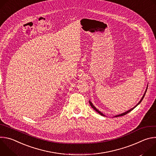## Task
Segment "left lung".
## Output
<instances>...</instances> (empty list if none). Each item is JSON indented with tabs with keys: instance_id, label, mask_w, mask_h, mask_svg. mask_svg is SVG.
I'll use <instances>...</instances> for the list:
<instances>
[{
	"instance_id": "obj_1",
	"label": "left lung",
	"mask_w": 156,
	"mask_h": 156,
	"mask_svg": "<svg viewBox=\"0 0 156 156\" xmlns=\"http://www.w3.org/2000/svg\"><path fill=\"white\" fill-rule=\"evenodd\" d=\"M147 87H146V91H145V93H144V94H143V97H142V98L141 99V100L140 101V102L135 106V107H133L132 108H131V109H129V110H127V111H126L125 112H123V113H122V114H119V115H115V116H114V117H120V116H123V115H126V114H127L128 113H129V112H131V111L132 110H133L134 109L136 106H138L140 103H141V102L143 101V98H144V96H145V94H146V91H147ZM89 102H90V104L91 105V106L92 107V108H93V109L94 110H95L97 112H98L100 115H102V116H105L104 114H103V113H102L101 111H99L93 104V103L90 101H89Z\"/></svg>"
}]
</instances>
